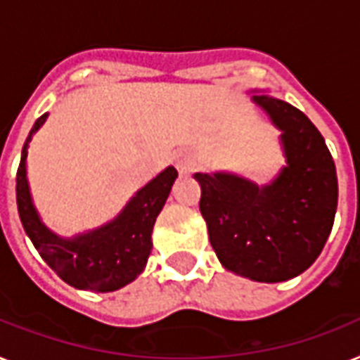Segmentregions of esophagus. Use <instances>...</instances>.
Listing matches in <instances>:
<instances>
[{
	"label": "esophagus",
	"mask_w": 360,
	"mask_h": 360,
	"mask_svg": "<svg viewBox=\"0 0 360 360\" xmlns=\"http://www.w3.org/2000/svg\"><path fill=\"white\" fill-rule=\"evenodd\" d=\"M194 166H196V160H194V157L188 155V153H179V155L175 157V168L179 169L181 175L191 174L192 169H194Z\"/></svg>",
	"instance_id": "34e87169"
}]
</instances>
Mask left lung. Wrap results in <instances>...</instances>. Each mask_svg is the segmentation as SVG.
Instances as JSON below:
<instances>
[{"label":"left lung","mask_w":360,"mask_h":360,"mask_svg":"<svg viewBox=\"0 0 360 360\" xmlns=\"http://www.w3.org/2000/svg\"><path fill=\"white\" fill-rule=\"evenodd\" d=\"M250 98L280 130L285 166L265 185L231 172L194 179L222 267L273 284L299 276L321 254L335 222L338 179L323 136L301 110L263 91Z\"/></svg>","instance_id":"obj_1"}]
</instances>
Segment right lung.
Returning a JSON list of instances; mask_svg holds the SVG:
<instances>
[{
    "label": "right lung",
    "instance_id": "add662e5",
    "mask_svg": "<svg viewBox=\"0 0 360 360\" xmlns=\"http://www.w3.org/2000/svg\"><path fill=\"white\" fill-rule=\"evenodd\" d=\"M48 114L35 121L22 147L16 172V203L25 233L41 257L76 290L108 293L130 284L146 269L153 248V226L177 179V169L168 166L130 198L120 214L95 230L61 237L53 233L37 211L27 183V147Z\"/></svg>",
    "mask_w": 360,
    "mask_h": 360
}]
</instances>
